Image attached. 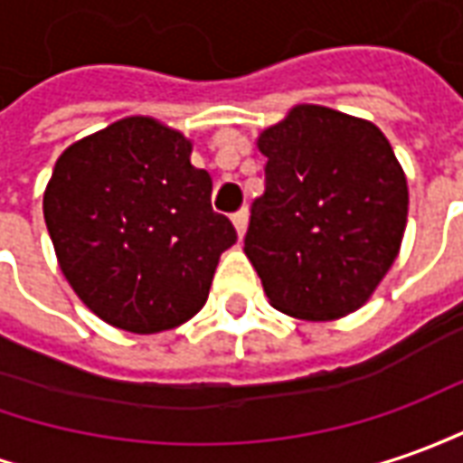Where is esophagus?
I'll return each instance as SVG.
<instances>
[{
	"label": "esophagus",
	"mask_w": 463,
	"mask_h": 463,
	"mask_svg": "<svg viewBox=\"0 0 463 463\" xmlns=\"http://www.w3.org/2000/svg\"><path fill=\"white\" fill-rule=\"evenodd\" d=\"M232 225H235L238 235L243 238L245 228H248V207H241L238 213H232Z\"/></svg>",
	"instance_id": "1"
}]
</instances>
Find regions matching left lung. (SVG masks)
I'll use <instances>...</instances> for the list:
<instances>
[{"label":"left lung","mask_w":463,"mask_h":463,"mask_svg":"<svg viewBox=\"0 0 463 463\" xmlns=\"http://www.w3.org/2000/svg\"><path fill=\"white\" fill-rule=\"evenodd\" d=\"M266 190L250 205L245 256L271 304L298 319L360 309L401 250L408 184L370 121L297 106L258 137Z\"/></svg>","instance_id":"obj_1"}]
</instances>
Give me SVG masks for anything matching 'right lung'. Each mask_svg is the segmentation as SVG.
<instances>
[{"label": "right lung", "mask_w": 463, "mask_h": 463, "mask_svg": "<svg viewBox=\"0 0 463 463\" xmlns=\"http://www.w3.org/2000/svg\"><path fill=\"white\" fill-rule=\"evenodd\" d=\"M190 152L175 128L128 116L75 141L52 169L43 210L60 271L118 329L154 335L192 319L238 241Z\"/></svg>", "instance_id": "add662e5"}]
</instances>
